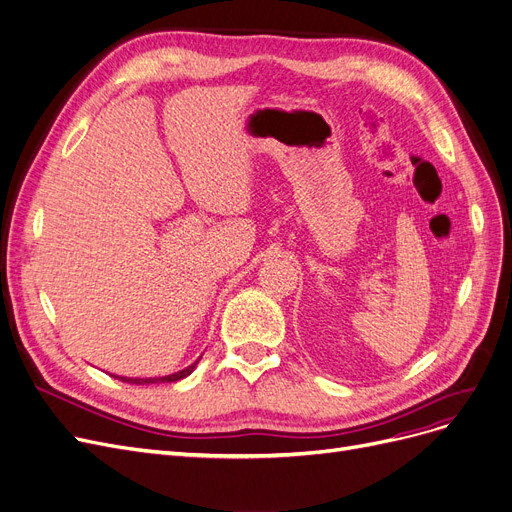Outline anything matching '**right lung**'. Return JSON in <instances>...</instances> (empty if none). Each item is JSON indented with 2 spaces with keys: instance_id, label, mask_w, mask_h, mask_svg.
<instances>
[{
  "instance_id": "right-lung-1",
  "label": "right lung",
  "mask_w": 512,
  "mask_h": 512,
  "mask_svg": "<svg viewBox=\"0 0 512 512\" xmlns=\"http://www.w3.org/2000/svg\"><path fill=\"white\" fill-rule=\"evenodd\" d=\"M198 360H201V358H198ZM198 360H196L194 364H190L188 368L180 370V372H173V374H167V376H154V379H129V376H115V374H113V376H115V379L123 381V383H131V385H150V383H173V381H180V379H184V376L192 374V370L196 368Z\"/></svg>"
}]
</instances>
